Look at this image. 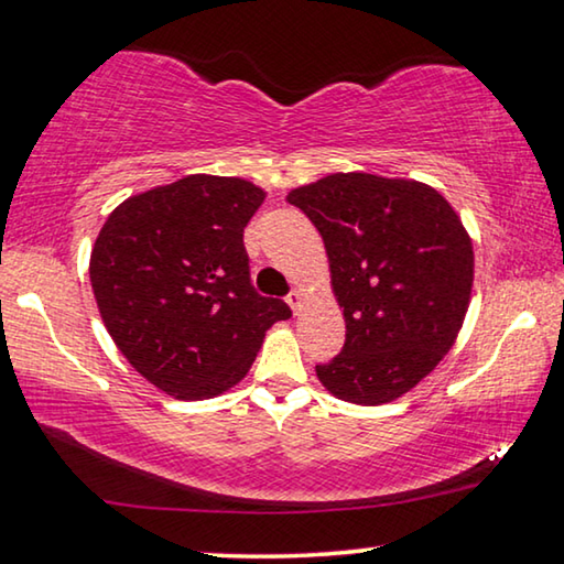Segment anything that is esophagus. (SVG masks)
<instances>
[{
    "label": "esophagus",
    "instance_id": "obj_1",
    "mask_svg": "<svg viewBox=\"0 0 564 564\" xmlns=\"http://www.w3.org/2000/svg\"><path fill=\"white\" fill-rule=\"evenodd\" d=\"M302 302H305V294H302L300 290H292L288 294V305L292 307V312H300L302 310Z\"/></svg>",
    "mask_w": 564,
    "mask_h": 564
}]
</instances>
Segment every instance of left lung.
<instances>
[{"instance_id": "8db88e82", "label": "left lung", "mask_w": 564, "mask_h": 564, "mask_svg": "<svg viewBox=\"0 0 564 564\" xmlns=\"http://www.w3.org/2000/svg\"><path fill=\"white\" fill-rule=\"evenodd\" d=\"M330 257L345 345L315 366L337 398L380 405L429 376L462 330L474 282L471 239L436 188L333 173L294 188Z\"/></svg>"}]
</instances>
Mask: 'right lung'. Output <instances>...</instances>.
Returning a JSON list of instances; mask_svg holds the SVG:
<instances>
[{
	"label": "right lung",
	"mask_w": 564,
	"mask_h": 564,
	"mask_svg": "<svg viewBox=\"0 0 564 564\" xmlns=\"http://www.w3.org/2000/svg\"><path fill=\"white\" fill-rule=\"evenodd\" d=\"M262 202L245 178L196 173L131 196L95 239L90 282L102 323L169 395L198 401L239 383L264 333L292 315L249 274L245 227Z\"/></svg>",
	"instance_id": "obj_1"
}]
</instances>
